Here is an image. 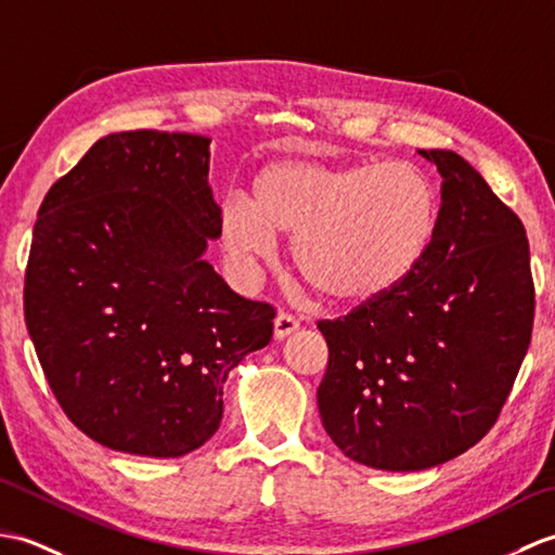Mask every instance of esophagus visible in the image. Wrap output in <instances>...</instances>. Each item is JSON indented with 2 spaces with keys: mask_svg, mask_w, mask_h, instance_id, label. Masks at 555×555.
<instances>
[{
  "mask_svg": "<svg viewBox=\"0 0 555 555\" xmlns=\"http://www.w3.org/2000/svg\"><path fill=\"white\" fill-rule=\"evenodd\" d=\"M298 328H300V322L296 320V317H291L288 312H279L274 317V338L276 340L288 338L291 334H296Z\"/></svg>",
  "mask_w": 555,
  "mask_h": 555,
  "instance_id": "esophagus-1",
  "label": "esophagus"
}]
</instances>
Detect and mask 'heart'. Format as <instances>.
I'll use <instances>...</instances> for the list:
<instances>
[{"label": "heart", "instance_id": "heart-1", "mask_svg": "<svg viewBox=\"0 0 555 555\" xmlns=\"http://www.w3.org/2000/svg\"><path fill=\"white\" fill-rule=\"evenodd\" d=\"M441 219L431 179L410 162L326 164L284 157L250 181V199L219 209V238L238 262L271 259L293 238L298 274L338 308L391 296L427 259Z\"/></svg>", "mask_w": 555, "mask_h": 555}]
</instances>
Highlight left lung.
<instances>
[{"instance_id":"left-lung-1","label":"left lung","mask_w":555,"mask_h":555,"mask_svg":"<svg viewBox=\"0 0 555 555\" xmlns=\"http://www.w3.org/2000/svg\"><path fill=\"white\" fill-rule=\"evenodd\" d=\"M417 152L443 179L427 259L391 296L320 322L324 429L386 473L448 463L493 427L534 322L522 221L453 150Z\"/></svg>"}]
</instances>
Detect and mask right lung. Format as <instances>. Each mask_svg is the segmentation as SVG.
I'll list each match as a JSON object with an SVG mask.
<instances>
[{
	"label": "right lung",
	"mask_w": 555,
	"mask_h": 555,
	"mask_svg": "<svg viewBox=\"0 0 555 555\" xmlns=\"http://www.w3.org/2000/svg\"><path fill=\"white\" fill-rule=\"evenodd\" d=\"M205 135L100 138L44 195L26 326L68 420L112 451L181 457L209 441L223 382L264 348L274 308L203 257L219 238Z\"/></svg>",
	"instance_id": "add662e5"
}]
</instances>
